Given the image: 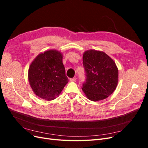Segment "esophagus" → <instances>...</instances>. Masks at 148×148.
<instances>
[{"instance_id":"1","label":"esophagus","mask_w":148,"mask_h":148,"mask_svg":"<svg viewBox=\"0 0 148 148\" xmlns=\"http://www.w3.org/2000/svg\"><path fill=\"white\" fill-rule=\"evenodd\" d=\"M76 79H77V78H76V77H74V78H70V81L71 82H75V81H76Z\"/></svg>"}]
</instances>
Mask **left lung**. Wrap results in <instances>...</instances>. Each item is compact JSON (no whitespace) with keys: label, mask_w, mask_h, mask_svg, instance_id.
I'll return each instance as SVG.
<instances>
[{"label":"left lung","mask_w":148,"mask_h":148,"mask_svg":"<svg viewBox=\"0 0 148 148\" xmlns=\"http://www.w3.org/2000/svg\"><path fill=\"white\" fill-rule=\"evenodd\" d=\"M86 79L82 89L89 100L104 99L115 89L119 71L114 60L106 53L95 50L87 51L83 56Z\"/></svg>","instance_id":"obj_1"}]
</instances>
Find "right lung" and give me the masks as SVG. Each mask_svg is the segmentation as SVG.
I'll return each instance as SVG.
<instances>
[{
	"label": "right lung",
	"mask_w": 148,
	"mask_h": 148,
	"mask_svg": "<svg viewBox=\"0 0 148 148\" xmlns=\"http://www.w3.org/2000/svg\"><path fill=\"white\" fill-rule=\"evenodd\" d=\"M28 79L38 96L48 101L56 99L69 82L62 53L50 50L39 54L30 65Z\"/></svg>",
	"instance_id": "1"
}]
</instances>
